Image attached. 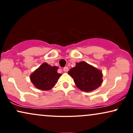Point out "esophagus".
Wrapping results in <instances>:
<instances>
[{"instance_id":"1","label":"esophagus","mask_w":133,"mask_h":133,"mask_svg":"<svg viewBox=\"0 0 133 133\" xmlns=\"http://www.w3.org/2000/svg\"><path fill=\"white\" fill-rule=\"evenodd\" d=\"M63 71H65V72H68L69 71L68 67H64V68H63Z\"/></svg>"}]
</instances>
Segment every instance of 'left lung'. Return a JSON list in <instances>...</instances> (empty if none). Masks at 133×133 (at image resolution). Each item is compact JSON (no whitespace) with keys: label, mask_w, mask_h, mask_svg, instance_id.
I'll return each instance as SVG.
<instances>
[{"label":"left lung","mask_w":133,"mask_h":133,"mask_svg":"<svg viewBox=\"0 0 133 133\" xmlns=\"http://www.w3.org/2000/svg\"><path fill=\"white\" fill-rule=\"evenodd\" d=\"M68 74L74 79L76 86L84 92L96 89L103 82L102 72L84 61L77 62Z\"/></svg>","instance_id":"left-lung-1"}]
</instances>
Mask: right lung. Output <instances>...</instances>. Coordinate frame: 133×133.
Returning <instances> with one entry per match:
<instances>
[{
	"label": "right lung",
	"mask_w": 133,
	"mask_h": 133,
	"mask_svg": "<svg viewBox=\"0 0 133 133\" xmlns=\"http://www.w3.org/2000/svg\"><path fill=\"white\" fill-rule=\"evenodd\" d=\"M57 66H51L44 62L30 76L32 83L37 89L43 91L50 90L56 85L62 75L57 72Z\"/></svg>",
	"instance_id": "obj_1"
}]
</instances>
